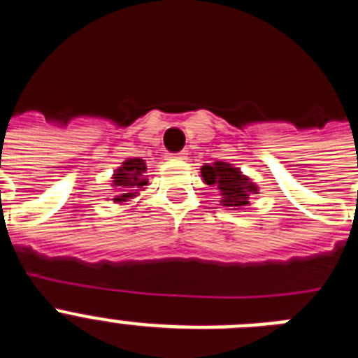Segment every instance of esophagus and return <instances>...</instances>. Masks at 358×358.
Masks as SVG:
<instances>
[{
	"mask_svg": "<svg viewBox=\"0 0 358 358\" xmlns=\"http://www.w3.org/2000/svg\"><path fill=\"white\" fill-rule=\"evenodd\" d=\"M170 159H185L186 157V150L182 152H176V154H170Z\"/></svg>",
	"mask_w": 358,
	"mask_h": 358,
	"instance_id": "34e87169",
	"label": "esophagus"
}]
</instances>
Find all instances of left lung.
<instances>
[{
    "label": "left lung",
    "instance_id": "8db88e82",
    "mask_svg": "<svg viewBox=\"0 0 358 358\" xmlns=\"http://www.w3.org/2000/svg\"><path fill=\"white\" fill-rule=\"evenodd\" d=\"M201 172L206 185L222 192V206L236 210L249 204V194H258L256 185H252L248 177L242 176V172L229 163L217 161L213 164H204Z\"/></svg>",
    "mask_w": 358,
    "mask_h": 358
}]
</instances>
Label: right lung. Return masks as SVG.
Wrapping results in <instances>:
<instances>
[{"label":"right lung","mask_w":358,"mask_h":358,"mask_svg":"<svg viewBox=\"0 0 358 358\" xmlns=\"http://www.w3.org/2000/svg\"><path fill=\"white\" fill-rule=\"evenodd\" d=\"M145 170H147V166H145L143 159H138V157L127 159L116 170L115 177H113V186L118 192V195L115 197L116 202L134 197L138 194V189L148 185L147 177L143 176Z\"/></svg>","instance_id":"1"}]
</instances>
